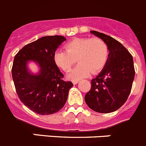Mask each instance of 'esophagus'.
<instances>
[{
    "label": "esophagus",
    "instance_id": "obj_1",
    "mask_svg": "<svg viewBox=\"0 0 146 146\" xmlns=\"http://www.w3.org/2000/svg\"><path fill=\"white\" fill-rule=\"evenodd\" d=\"M78 82H79L78 80H73V81H72V83H73V84H77Z\"/></svg>",
    "mask_w": 146,
    "mask_h": 146
}]
</instances>
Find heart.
Instances as JSON below:
<instances>
[{
    "instance_id": "obj_1",
    "label": "heart",
    "mask_w": 146,
    "mask_h": 146,
    "mask_svg": "<svg viewBox=\"0 0 146 146\" xmlns=\"http://www.w3.org/2000/svg\"><path fill=\"white\" fill-rule=\"evenodd\" d=\"M66 51L57 50L54 55L56 66L68 72L75 64H79L68 74L71 80H79L88 77L90 73L96 74L105 66L109 50L102 38H74L65 45Z\"/></svg>"
}]
</instances>
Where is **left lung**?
I'll return each instance as SVG.
<instances>
[{
    "label": "left lung",
    "mask_w": 146,
    "mask_h": 146,
    "mask_svg": "<svg viewBox=\"0 0 146 146\" xmlns=\"http://www.w3.org/2000/svg\"><path fill=\"white\" fill-rule=\"evenodd\" d=\"M90 33L106 42L109 50L107 63L100 74L91 81V90L84 100L89 108L100 113L118 110L127 100L135 77L133 59L118 41L102 33Z\"/></svg>",
    "instance_id": "1"
}]
</instances>
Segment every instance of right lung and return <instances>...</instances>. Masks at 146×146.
I'll return each mask as SVG.
<instances>
[{
	"label": "right lung",
	"mask_w": 146,
	"mask_h": 146,
	"mask_svg": "<svg viewBox=\"0 0 146 146\" xmlns=\"http://www.w3.org/2000/svg\"><path fill=\"white\" fill-rule=\"evenodd\" d=\"M66 41L62 36H47L23 46L15 56L12 77L16 92L23 105L38 115H51L65 105L73 84L64 82V74L54 63V55ZM36 63L39 72L33 74L29 62Z\"/></svg>",
	"instance_id": "1"
}]
</instances>
